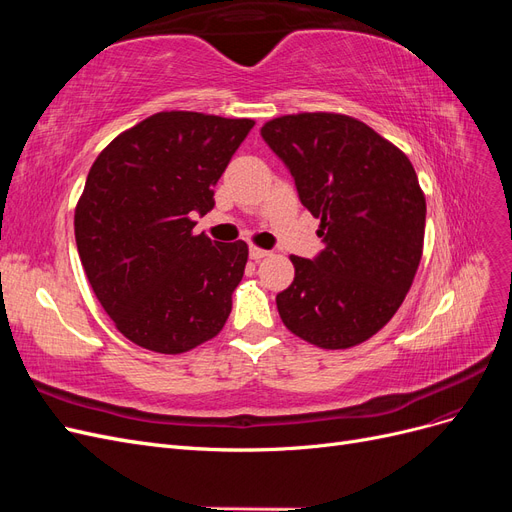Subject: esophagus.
Returning a JSON list of instances; mask_svg holds the SVG:
<instances>
[{
    "label": "esophagus",
    "instance_id": "obj_1",
    "mask_svg": "<svg viewBox=\"0 0 512 512\" xmlns=\"http://www.w3.org/2000/svg\"><path fill=\"white\" fill-rule=\"evenodd\" d=\"M267 256H269V252H267V250H260V247H254V245L250 247V258H252V260H256V262H258V260L267 258Z\"/></svg>",
    "mask_w": 512,
    "mask_h": 512
}]
</instances>
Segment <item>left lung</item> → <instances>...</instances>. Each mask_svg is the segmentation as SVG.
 I'll list each match as a JSON object with an SVG mask.
<instances>
[{
    "instance_id": "1",
    "label": "left lung",
    "mask_w": 512,
    "mask_h": 512,
    "mask_svg": "<svg viewBox=\"0 0 512 512\" xmlns=\"http://www.w3.org/2000/svg\"><path fill=\"white\" fill-rule=\"evenodd\" d=\"M260 136L290 170L324 241L312 260L290 256L294 282L275 297L277 312L314 346L361 344L395 316L421 262L427 207L414 168L348 115H284Z\"/></svg>"
}]
</instances>
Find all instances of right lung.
I'll list each match as a JSON object with an SVG mask.
<instances>
[{
	"mask_svg": "<svg viewBox=\"0 0 512 512\" xmlns=\"http://www.w3.org/2000/svg\"><path fill=\"white\" fill-rule=\"evenodd\" d=\"M252 119L156 113L91 166L74 211L87 280L136 346L181 354L215 337L232 309L247 245L192 235Z\"/></svg>",
	"mask_w": 512,
	"mask_h": 512,
	"instance_id": "obj_1",
	"label": "right lung"
}]
</instances>
